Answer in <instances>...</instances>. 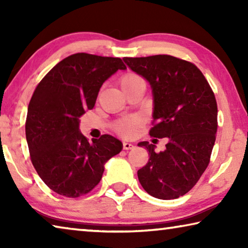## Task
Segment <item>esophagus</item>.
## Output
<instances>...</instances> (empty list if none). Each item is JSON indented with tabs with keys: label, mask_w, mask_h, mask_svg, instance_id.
Instances as JSON below:
<instances>
[{
	"label": "esophagus",
	"mask_w": 248,
	"mask_h": 248,
	"mask_svg": "<svg viewBox=\"0 0 248 248\" xmlns=\"http://www.w3.org/2000/svg\"><path fill=\"white\" fill-rule=\"evenodd\" d=\"M123 148H124V150H127L128 151V150H132L134 148V145L131 144V143H129V142H124Z\"/></svg>",
	"instance_id": "1"
}]
</instances>
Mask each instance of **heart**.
<instances>
[{
	"label": "heart",
	"mask_w": 248,
	"mask_h": 248,
	"mask_svg": "<svg viewBox=\"0 0 248 248\" xmlns=\"http://www.w3.org/2000/svg\"><path fill=\"white\" fill-rule=\"evenodd\" d=\"M141 81H143V79H142L139 75L134 73H127L120 78V85L123 87V90H125L131 85H133L134 83L141 82ZM139 124H140L139 118H137V117H131V118H127V119H123L118 121L115 125V129L117 132L121 134V136L129 138V137H132L134 132L137 131V128L138 125H139Z\"/></svg>",
	"instance_id": "1"
}]
</instances>
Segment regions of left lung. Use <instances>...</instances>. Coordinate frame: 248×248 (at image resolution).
<instances>
[{
  "label": "left lung",
  "instance_id": "left-lung-1",
  "mask_svg": "<svg viewBox=\"0 0 248 248\" xmlns=\"http://www.w3.org/2000/svg\"><path fill=\"white\" fill-rule=\"evenodd\" d=\"M133 72L152 87L154 110L150 136L167 138L166 149L140 142L150 158L138 170L143 189L170 200L187 194L207 169L216 142L217 106L202 72L189 61L169 54L124 58Z\"/></svg>",
  "mask_w": 248,
  "mask_h": 248
}]
</instances>
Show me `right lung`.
Listing matches in <instances>:
<instances>
[{"mask_svg":"<svg viewBox=\"0 0 248 248\" xmlns=\"http://www.w3.org/2000/svg\"><path fill=\"white\" fill-rule=\"evenodd\" d=\"M120 58L74 53L49 71L35 89L25 124L33 167L57 194L78 198L102 179L104 165L123 143L103 134L90 143L79 132V118L93 109L103 83L118 70Z\"/></svg>","mask_w":248,"mask_h":248,"instance_id":"right-lung-1","label":"right lung"}]
</instances>
